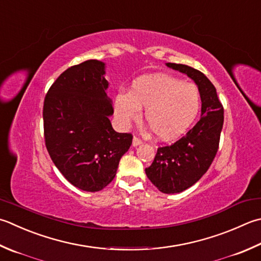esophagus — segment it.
I'll list each match as a JSON object with an SVG mask.
<instances>
[{"mask_svg": "<svg viewBox=\"0 0 261 261\" xmlns=\"http://www.w3.org/2000/svg\"><path fill=\"white\" fill-rule=\"evenodd\" d=\"M141 142H142V141L139 139V138L135 136V137H134V140H132V145H134L135 147H137V146H139V145L141 144Z\"/></svg>", "mask_w": 261, "mask_h": 261, "instance_id": "esophagus-1", "label": "esophagus"}]
</instances>
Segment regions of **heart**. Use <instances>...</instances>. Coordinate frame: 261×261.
I'll return each instance as SVG.
<instances>
[{"label":"heart","mask_w":261,"mask_h":261,"mask_svg":"<svg viewBox=\"0 0 261 261\" xmlns=\"http://www.w3.org/2000/svg\"><path fill=\"white\" fill-rule=\"evenodd\" d=\"M200 93L191 83L171 75L142 76L132 84L129 93L115 97V112L124 124L137 121L141 109L145 120L158 139L172 140L188 130L199 112Z\"/></svg>","instance_id":"b5f03b06"}]
</instances>
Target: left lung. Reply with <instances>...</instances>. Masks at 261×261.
I'll return each instance as SVG.
<instances>
[{"label": "left lung", "instance_id": "1", "mask_svg": "<svg viewBox=\"0 0 261 261\" xmlns=\"http://www.w3.org/2000/svg\"><path fill=\"white\" fill-rule=\"evenodd\" d=\"M170 68L195 80L201 97V117L187 135L172 145L157 148L146 174L158 190L177 193L195 185L215 158L224 123V107L215 86L207 76L185 64L167 63Z\"/></svg>", "mask_w": 261, "mask_h": 261}]
</instances>
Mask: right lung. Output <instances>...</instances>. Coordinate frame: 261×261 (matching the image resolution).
<instances>
[{
    "label": "right lung",
    "instance_id": "right-lung-1",
    "mask_svg": "<svg viewBox=\"0 0 261 261\" xmlns=\"http://www.w3.org/2000/svg\"><path fill=\"white\" fill-rule=\"evenodd\" d=\"M104 63L88 60L71 66L49 87L44 99V139L55 166L71 185L96 192L113 180L119 162L132 144L109 116Z\"/></svg>",
    "mask_w": 261,
    "mask_h": 261
}]
</instances>
